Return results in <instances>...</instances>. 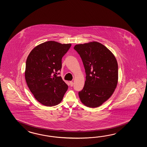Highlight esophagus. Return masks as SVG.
<instances>
[{
	"mask_svg": "<svg viewBox=\"0 0 147 147\" xmlns=\"http://www.w3.org/2000/svg\"><path fill=\"white\" fill-rule=\"evenodd\" d=\"M70 84L71 87H72L74 85V82L72 81H70Z\"/></svg>",
	"mask_w": 147,
	"mask_h": 147,
	"instance_id": "esophagus-1",
	"label": "esophagus"
}]
</instances>
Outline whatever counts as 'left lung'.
I'll return each mask as SVG.
<instances>
[{"label": "left lung", "mask_w": 147, "mask_h": 147, "mask_svg": "<svg viewBox=\"0 0 147 147\" xmlns=\"http://www.w3.org/2000/svg\"><path fill=\"white\" fill-rule=\"evenodd\" d=\"M75 49L81 57L86 72L82 90L78 93L85 106H100L111 96L117 87L118 67L115 57L98 42L77 45Z\"/></svg>", "instance_id": "obj_1"}]
</instances>
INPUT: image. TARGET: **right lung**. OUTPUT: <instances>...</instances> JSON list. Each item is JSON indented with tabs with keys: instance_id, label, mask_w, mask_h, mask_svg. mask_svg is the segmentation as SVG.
Wrapping results in <instances>:
<instances>
[{
	"instance_id": "obj_1",
	"label": "right lung",
	"mask_w": 147,
	"mask_h": 147,
	"mask_svg": "<svg viewBox=\"0 0 147 147\" xmlns=\"http://www.w3.org/2000/svg\"><path fill=\"white\" fill-rule=\"evenodd\" d=\"M71 44L49 41L34 48L26 63L25 79L31 93L40 103L54 106L62 101L68 86L58 77L62 58Z\"/></svg>"
}]
</instances>
